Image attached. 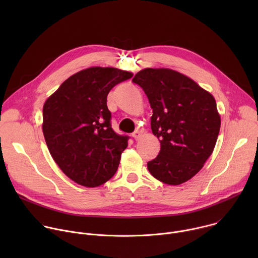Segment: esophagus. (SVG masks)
Returning <instances> with one entry per match:
<instances>
[{"instance_id":"1","label":"esophagus","mask_w":258,"mask_h":258,"mask_svg":"<svg viewBox=\"0 0 258 258\" xmlns=\"http://www.w3.org/2000/svg\"><path fill=\"white\" fill-rule=\"evenodd\" d=\"M133 138H134L136 141H138V140L141 138V133H140L139 131H135V132L133 133Z\"/></svg>"}]
</instances>
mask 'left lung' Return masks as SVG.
<instances>
[{
  "label": "left lung",
  "mask_w": 258,
  "mask_h": 258,
  "mask_svg": "<svg viewBox=\"0 0 258 258\" xmlns=\"http://www.w3.org/2000/svg\"><path fill=\"white\" fill-rule=\"evenodd\" d=\"M133 82L153 110L152 133L160 152L147 163L150 173L167 185L192 178L212 154L220 128L213 96L190 78L168 68H146Z\"/></svg>",
  "instance_id": "1"
}]
</instances>
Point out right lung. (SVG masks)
Masks as SVG:
<instances>
[{
  "mask_svg": "<svg viewBox=\"0 0 258 258\" xmlns=\"http://www.w3.org/2000/svg\"><path fill=\"white\" fill-rule=\"evenodd\" d=\"M133 73L113 67H90L68 78L43 108V133L48 149L72 180L94 188L111 178L128 136L111 127L107 95Z\"/></svg>",
  "mask_w": 258,
  "mask_h": 258,
  "instance_id": "obj_1",
  "label": "right lung"
}]
</instances>
